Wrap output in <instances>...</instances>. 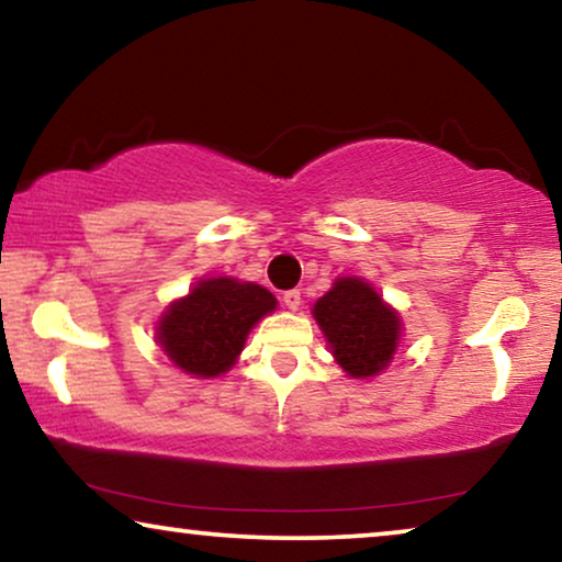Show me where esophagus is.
<instances>
[{
	"label": "esophagus",
	"instance_id": "esophagus-1",
	"mask_svg": "<svg viewBox=\"0 0 562 562\" xmlns=\"http://www.w3.org/2000/svg\"><path fill=\"white\" fill-rule=\"evenodd\" d=\"M283 304H286L289 312H296L299 306H302V291L299 289L286 291V294H283Z\"/></svg>",
	"mask_w": 562,
	"mask_h": 562
}]
</instances>
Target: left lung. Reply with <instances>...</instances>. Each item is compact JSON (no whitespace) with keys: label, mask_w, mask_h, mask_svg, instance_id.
<instances>
[{"label":"left lung","mask_w":562,"mask_h":562,"mask_svg":"<svg viewBox=\"0 0 562 562\" xmlns=\"http://www.w3.org/2000/svg\"><path fill=\"white\" fill-rule=\"evenodd\" d=\"M312 314L335 363L352 379H373L394 360L402 317L366 279L337 276L333 289L314 302Z\"/></svg>","instance_id":"8db88e82"}]
</instances>
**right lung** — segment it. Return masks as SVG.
Returning <instances> with one entry per match:
<instances>
[{"mask_svg":"<svg viewBox=\"0 0 562 562\" xmlns=\"http://www.w3.org/2000/svg\"><path fill=\"white\" fill-rule=\"evenodd\" d=\"M271 291L233 276H212L173 299L156 322V342L176 368L217 379L237 363L250 329L276 310Z\"/></svg>","mask_w":562,"mask_h":562,"instance_id":"obj_1","label":"right lung"}]
</instances>
